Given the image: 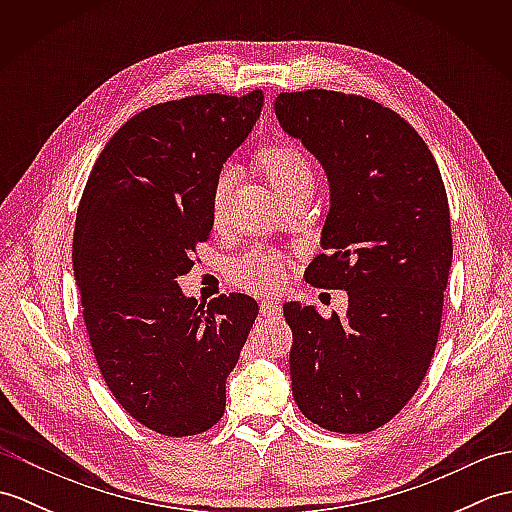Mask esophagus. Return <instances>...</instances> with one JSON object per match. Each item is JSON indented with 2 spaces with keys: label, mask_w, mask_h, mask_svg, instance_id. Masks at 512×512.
I'll list each match as a JSON object with an SVG mask.
<instances>
[{
  "label": "esophagus",
  "mask_w": 512,
  "mask_h": 512,
  "mask_svg": "<svg viewBox=\"0 0 512 512\" xmlns=\"http://www.w3.org/2000/svg\"><path fill=\"white\" fill-rule=\"evenodd\" d=\"M259 312H262V317H279L281 308L275 301H262L259 303Z\"/></svg>",
  "instance_id": "obj_1"
}]
</instances>
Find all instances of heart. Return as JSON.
<instances>
[{"instance_id": "heart-1", "label": "heart", "mask_w": 512, "mask_h": 512, "mask_svg": "<svg viewBox=\"0 0 512 512\" xmlns=\"http://www.w3.org/2000/svg\"><path fill=\"white\" fill-rule=\"evenodd\" d=\"M257 167L262 169L270 184L284 195L295 189L297 184L314 180L308 154L299 145L288 143V140H275V143H268L259 149ZM228 193H231V173L222 171L215 178L211 191L213 226H222L224 222ZM286 266V257L275 253V250L253 248L231 264V279L239 288L257 292V295H268V292H277L284 286Z\"/></svg>"}]
</instances>
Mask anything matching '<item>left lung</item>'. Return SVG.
<instances>
[{"instance_id":"1","label":"left lung","mask_w":512,"mask_h":512,"mask_svg":"<svg viewBox=\"0 0 512 512\" xmlns=\"http://www.w3.org/2000/svg\"><path fill=\"white\" fill-rule=\"evenodd\" d=\"M275 114L330 180L317 288L347 290V314L286 303L292 396L336 433H369L402 411L436 352L453 257L438 162L405 118L358 94L284 92Z\"/></svg>"}]
</instances>
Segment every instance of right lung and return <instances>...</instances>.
<instances>
[{
  "instance_id": "1",
  "label": "right lung",
  "mask_w": 512,
  "mask_h": 512,
  "mask_svg": "<svg viewBox=\"0 0 512 512\" xmlns=\"http://www.w3.org/2000/svg\"><path fill=\"white\" fill-rule=\"evenodd\" d=\"M262 105L253 90L147 107L103 147L76 211L72 264L96 365L118 405L160 436H195L224 416L226 376L257 319L248 295L204 308L178 277L211 235L213 182Z\"/></svg>"
}]
</instances>
